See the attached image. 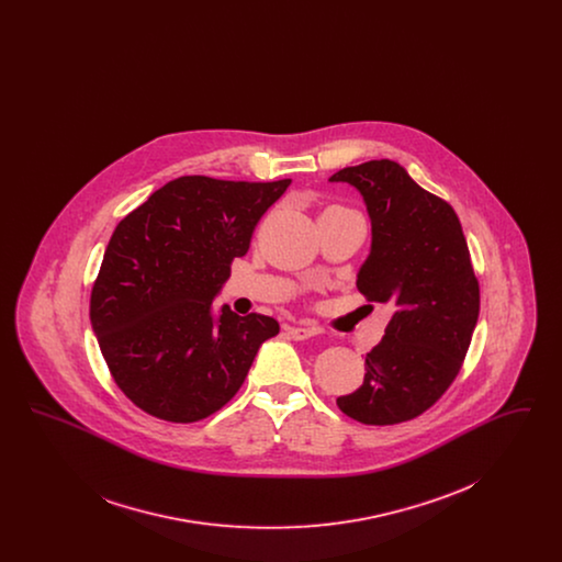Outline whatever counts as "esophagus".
<instances>
[{"label":"esophagus","mask_w":562,"mask_h":562,"mask_svg":"<svg viewBox=\"0 0 562 562\" xmlns=\"http://www.w3.org/2000/svg\"><path fill=\"white\" fill-rule=\"evenodd\" d=\"M286 333L291 335V339H294V341H305V339L314 337V330L305 328V326H289Z\"/></svg>","instance_id":"1"}]
</instances>
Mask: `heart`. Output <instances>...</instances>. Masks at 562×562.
I'll return each mask as SVG.
<instances>
[{
	"label": "heart",
	"instance_id": "1",
	"mask_svg": "<svg viewBox=\"0 0 562 562\" xmlns=\"http://www.w3.org/2000/svg\"><path fill=\"white\" fill-rule=\"evenodd\" d=\"M326 211H346V209H339V206H333V209H326ZM346 213H351V211H346Z\"/></svg>",
	"mask_w": 562,
	"mask_h": 562
}]
</instances>
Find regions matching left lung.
<instances>
[{"instance_id": "left-lung-1", "label": "left lung", "mask_w": 562, "mask_h": 562, "mask_svg": "<svg viewBox=\"0 0 562 562\" xmlns=\"http://www.w3.org/2000/svg\"><path fill=\"white\" fill-rule=\"evenodd\" d=\"M328 181L348 183L364 200L371 250L356 286L392 312L367 353L364 383L337 404L369 426L408 422L451 385L476 328L481 291L468 241L453 209L398 161L348 166Z\"/></svg>"}]
</instances>
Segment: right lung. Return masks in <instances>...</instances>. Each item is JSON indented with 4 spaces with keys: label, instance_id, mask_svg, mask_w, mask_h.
Segmentation results:
<instances>
[{
    "label": "right lung",
    "instance_id": "add662e5",
    "mask_svg": "<svg viewBox=\"0 0 562 562\" xmlns=\"http://www.w3.org/2000/svg\"><path fill=\"white\" fill-rule=\"evenodd\" d=\"M291 179L181 177L124 216L90 296V322L120 390L145 413L191 424L232 401L280 324L214 310L236 257Z\"/></svg>",
    "mask_w": 562,
    "mask_h": 562
}]
</instances>
